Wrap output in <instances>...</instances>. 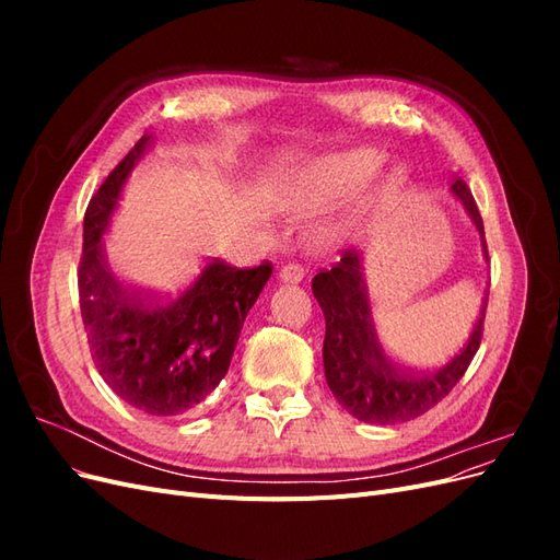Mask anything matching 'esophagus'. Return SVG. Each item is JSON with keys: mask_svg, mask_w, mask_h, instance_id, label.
Instances as JSON below:
<instances>
[{"mask_svg": "<svg viewBox=\"0 0 560 560\" xmlns=\"http://www.w3.org/2000/svg\"><path fill=\"white\" fill-rule=\"evenodd\" d=\"M303 276H306V270H303V266H299V264H287L280 270V280L284 284H299L303 280Z\"/></svg>", "mask_w": 560, "mask_h": 560, "instance_id": "1", "label": "esophagus"}]
</instances>
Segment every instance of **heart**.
<instances>
[{"mask_svg":"<svg viewBox=\"0 0 560 560\" xmlns=\"http://www.w3.org/2000/svg\"><path fill=\"white\" fill-rule=\"evenodd\" d=\"M378 173V159L369 151L336 156L317 171V186L329 198H352L362 194Z\"/></svg>","mask_w":560,"mask_h":560,"instance_id":"obj_1","label":"heart"}]
</instances>
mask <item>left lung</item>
I'll list each match as a JSON object with an SVG mask.
<instances>
[{"label": "left lung", "instance_id": "left-lung-1", "mask_svg": "<svg viewBox=\"0 0 560 560\" xmlns=\"http://www.w3.org/2000/svg\"><path fill=\"white\" fill-rule=\"evenodd\" d=\"M451 194L460 198L483 238L481 214L467 184L455 179ZM483 254L488 259L486 241ZM362 270V254L352 249L331 270H322L313 278V294L327 322L322 362L329 389L352 418L371 425H397L430 411L465 376L481 343L488 292L467 341L446 364L434 371H406L387 358L378 341Z\"/></svg>", "mask_w": 560, "mask_h": 560}]
</instances>
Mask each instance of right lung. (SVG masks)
Here are the masks:
<instances>
[{
  "label": "right lung",
  "mask_w": 560,
  "mask_h": 560,
  "mask_svg": "<svg viewBox=\"0 0 560 560\" xmlns=\"http://www.w3.org/2000/svg\"><path fill=\"white\" fill-rule=\"evenodd\" d=\"M151 147L154 135H144L89 202L79 301L95 366L114 393L149 416H182L226 376L243 322L273 268L212 259L167 296L118 282L107 266L105 233L126 179Z\"/></svg>",
  "instance_id": "add662e5"
}]
</instances>
